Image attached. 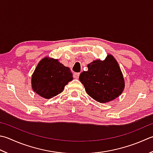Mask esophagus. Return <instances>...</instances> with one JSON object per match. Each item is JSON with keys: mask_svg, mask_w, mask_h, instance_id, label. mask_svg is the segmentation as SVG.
Wrapping results in <instances>:
<instances>
[{"mask_svg": "<svg viewBox=\"0 0 153 153\" xmlns=\"http://www.w3.org/2000/svg\"><path fill=\"white\" fill-rule=\"evenodd\" d=\"M79 75H80V74H79V73H74V75H73V76H74V78H76V79H78V78H79Z\"/></svg>", "mask_w": 153, "mask_h": 153, "instance_id": "1", "label": "esophagus"}]
</instances>
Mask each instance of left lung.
Wrapping results in <instances>:
<instances>
[{
  "instance_id": "left-lung-1",
  "label": "left lung",
  "mask_w": 153,
  "mask_h": 153,
  "mask_svg": "<svg viewBox=\"0 0 153 153\" xmlns=\"http://www.w3.org/2000/svg\"><path fill=\"white\" fill-rule=\"evenodd\" d=\"M79 81L89 96L100 103H107L118 97L125 88V80L119 64L112 55L104 60L96 59L88 65Z\"/></svg>"
}]
</instances>
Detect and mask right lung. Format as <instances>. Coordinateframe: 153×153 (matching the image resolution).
Listing matches in <instances>:
<instances>
[{
  "instance_id": "obj_1",
  "label": "right lung",
  "mask_w": 153,
  "mask_h": 153,
  "mask_svg": "<svg viewBox=\"0 0 153 153\" xmlns=\"http://www.w3.org/2000/svg\"><path fill=\"white\" fill-rule=\"evenodd\" d=\"M73 79L70 69L58 59L45 57L40 61L32 76V88L40 96L50 99L64 90Z\"/></svg>"
}]
</instances>
